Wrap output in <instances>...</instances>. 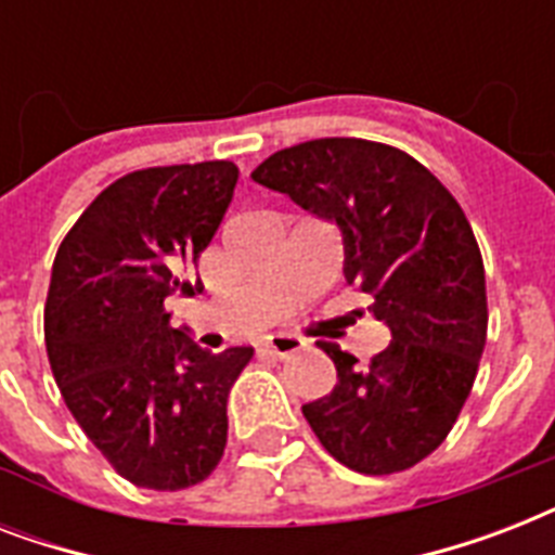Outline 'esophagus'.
Returning <instances> with one entry per match:
<instances>
[{"label": "esophagus", "instance_id": "obj_1", "mask_svg": "<svg viewBox=\"0 0 555 555\" xmlns=\"http://www.w3.org/2000/svg\"><path fill=\"white\" fill-rule=\"evenodd\" d=\"M264 348H268L270 354H276L279 360H285V357L296 354V351H305L308 343L302 337H296V334H273V337L264 339Z\"/></svg>", "mask_w": 555, "mask_h": 555}]
</instances>
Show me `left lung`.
I'll list each match as a JSON object with an SVG mask.
<instances>
[{
  "mask_svg": "<svg viewBox=\"0 0 555 555\" xmlns=\"http://www.w3.org/2000/svg\"><path fill=\"white\" fill-rule=\"evenodd\" d=\"M253 181L339 227L346 282L391 331L371 363L317 343L337 386L302 405L305 421L354 473L421 464L455 426L487 343L483 261L464 209L412 155L363 138L273 152Z\"/></svg>",
  "mask_w": 555,
  "mask_h": 555,
  "instance_id": "8db88e82",
  "label": "left lung"
}]
</instances>
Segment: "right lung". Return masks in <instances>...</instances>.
Masks as SVG:
<instances>
[{
  "label": "right lung",
  "instance_id": "1",
  "mask_svg": "<svg viewBox=\"0 0 555 555\" xmlns=\"http://www.w3.org/2000/svg\"><path fill=\"white\" fill-rule=\"evenodd\" d=\"M238 167H150L91 201L56 250L46 348L68 412L126 481L176 492L227 447V395L250 346L212 354L172 328L164 299L201 294L198 256L216 235Z\"/></svg>",
  "mask_w": 555,
  "mask_h": 555
}]
</instances>
